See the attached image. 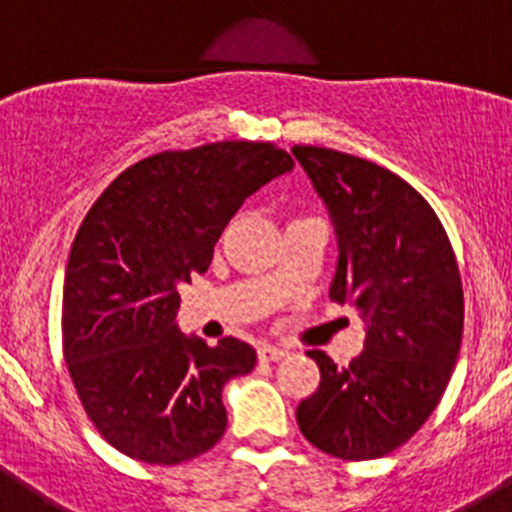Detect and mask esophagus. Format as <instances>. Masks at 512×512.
Here are the masks:
<instances>
[{
  "mask_svg": "<svg viewBox=\"0 0 512 512\" xmlns=\"http://www.w3.org/2000/svg\"><path fill=\"white\" fill-rule=\"evenodd\" d=\"M287 354L289 351H284V348H279V346H261L259 348L261 361H279V359H284Z\"/></svg>",
  "mask_w": 512,
  "mask_h": 512,
  "instance_id": "esophagus-1",
  "label": "esophagus"
}]
</instances>
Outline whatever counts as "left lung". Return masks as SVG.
<instances>
[{
	"label": "left lung",
	"instance_id": "1",
	"mask_svg": "<svg viewBox=\"0 0 512 512\" xmlns=\"http://www.w3.org/2000/svg\"><path fill=\"white\" fill-rule=\"evenodd\" d=\"M336 228L330 300L354 305L364 351L338 366L307 351L318 390L297 408L302 436L346 461L379 459L415 436L446 392L464 333V289L433 207L392 171L333 148L295 146Z\"/></svg>",
	"mask_w": 512,
	"mask_h": 512
}]
</instances>
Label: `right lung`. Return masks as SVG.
Listing matches in <instances>:
<instances>
[{"label":"right lung","mask_w":512,"mask_h":512,"mask_svg":"<svg viewBox=\"0 0 512 512\" xmlns=\"http://www.w3.org/2000/svg\"><path fill=\"white\" fill-rule=\"evenodd\" d=\"M292 166L251 140L164 151L122 171L84 217L63 282V356L94 428L130 459L182 464L223 438V387L256 351L184 336L179 284L207 271L246 197Z\"/></svg>","instance_id":"obj_1"}]
</instances>
